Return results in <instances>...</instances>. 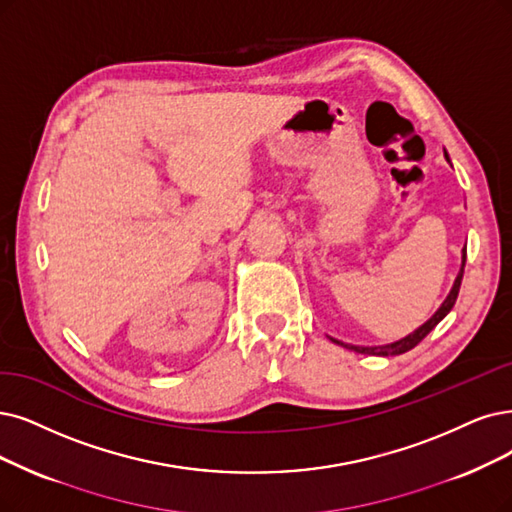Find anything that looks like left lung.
<instances>
[{"instance_id": "8db88e82", "label": "left lung", "mask_w": 512, "mask_h": 512, "mask_svg": "<svg viewBox=\"0 0 512 512\" xmlns=\"http://www.w3.org/2000/svg\"><path fill=\"white\" fill-rule=\"evenodd\" d=\"M445 158H447V162H449L447 151H445ZM464 266H466V246L462 249V268H460V272H458V276H456V282H453V287H451L449 295L445 297V301L441 304V308H439L437 312H434L422 327H418L413 333H409L407 337L399 339V342H392V344H386V346H352V344L339 342V339H333V337H331V342H335L337 346H344V348H348V350H354V352H358V354H373V356H396V354L409 352L411 348L418 346V344L422 342V339H424L434 327H437V325L441 323V320L451 312L453 304H456V299H458V293H460L462 276H464Z\"/></svg>"}]
</instances>
